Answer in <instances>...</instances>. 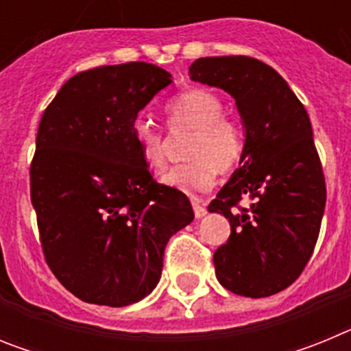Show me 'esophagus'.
<instances>
[{
  "mask_svg": "<svg viewBox=\"0 0 351 351\" xmlns=\"http://www.w3.org/2000/svg\"><path fill=\"white\" fill-rule=\"evenodd\" d=\"M191 204H193V213L197 218H202V216H206L207 209H206V204H204L202 200L195 198V200H191Z\"/></svg>",
  "mask_w": 351,
  "mask_h": 351,
  "instance_id": "obj_1",
  "label": "esophagus"
}]
</instances>
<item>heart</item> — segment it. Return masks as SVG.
<instances>
[{
    "mask_svg": "<svg viewBox=\"0 0 351 351\" xmlns=\"http://www.w3.org/2000/svg\"><path fill=\"white\" fill-rule=\"evenodd\" d=\"M172 130H191L188 158L191 161L176 165L163 173L161 181L184 193H202L216 181V173L232 172L246 151V133L235 117L226 116L218 95L204 88L181 93L165 107ZM133 138L137 142L145 165L160 169L165 163V138L147 121L133 123Z\"/></svg>",
    "mask_w": 351,
    "mask_h": 351,
    "instance_id": "obj_1",
    "label": "heart"
}]
</instances>
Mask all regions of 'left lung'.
Instances as JSON below:
<instances>
[{
  "label": "left lung",
  "instance_id": "1",
  "mask_svg": "<svg viewBox=\"0 0 351 351\" xmlns=\"http://www.w3.org/2000/svg\"><path fill=\"white\" fill-rule=\"evenodd\" d=\"M190 79L234 96L246 130L241 167L209 204L230 223L214 251L216 278L237 295H274L302 274L320 234L327 190L311 121L287 80L255 58H200Z\"/></svg>",
  "mask_w": 351,
  "mask_h": 351
}]
</instances>
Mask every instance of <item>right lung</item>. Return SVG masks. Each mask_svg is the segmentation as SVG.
Returning a JSON list of instances; mask_svg holds the SVG:
<instances>
[{
    "label": "right lung",
    "instance_id": "add662e5",
    "mask_svg": "<svg viewBox=\"0 0 351 351\" xmlns=\"http://www.w3.org/2000/svg\"><path fill=\"white\" fill-rule=\"evenodd\" d=\"M170 82L144 61L80 71L40 119L29 167L40 243L84 302L121 308L149 295L169 239L195 218L182 191L154 181L133 138L138 112Z\"/></svg>",
    "mask_w": 351,
    "mask_h": 351
}]
</instances>
